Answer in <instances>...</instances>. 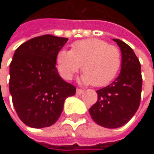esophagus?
I'll return each instance as SVG.
<instances>
[{
    "instance_id": "34e87169",
    "label": "esophagus",
    "mask_w": 154,
    "mask_h": 154,
    "mask_svg": "<svg viewBox=\"0 0 154 154\" xmlns=\"http://www.w3.org/2000/svg\"><path fill=\"white\" fill-rule=\"evenodd\" d=\"M84 93V90H82V89H77V94H82Z\"/></svg>"
}]
</instances>
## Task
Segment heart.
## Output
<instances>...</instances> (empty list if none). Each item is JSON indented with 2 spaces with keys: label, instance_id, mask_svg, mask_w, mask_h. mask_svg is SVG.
<instances>
[{
  "label": "heart",
  "instance_id": "obj_1",
  "mask_svg": "<svg viewBox=\"0 0 154 154\" xmlns=\"http://www.w3.org/2000/svg\"><path fill=\"white\" fill-rule=\"evenodd\" d=\"M121 63L119 49L96 38L77 41L70 51H60L56 56V68L63 79H72L82 65V82L98 87L116 77Z\"/></svg>",
  "mask_w": 154,
  "mask_h": 154
}]
</instances>
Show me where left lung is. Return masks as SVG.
I'll list each match as a JSON object with an SVG mask.
<instances>
[{"label": "left lung", "mask_w": 154, "mask_h": 154, "mask_svg": "<svg viewBox=\"0 0 154 154\" xmlns=\"http://www.w3.org/2000/svg\"><path fill=\"white\" fill-rule=\"evenodd\" d=\"M122 54L121 70L110 85L96 91L97 102L89 109L95 123L107 128H117L128 123L138 109L142 92L141 64L131 47L113 39Z\"/></svg>", "instance_id": "obj_1"}]
</instances>
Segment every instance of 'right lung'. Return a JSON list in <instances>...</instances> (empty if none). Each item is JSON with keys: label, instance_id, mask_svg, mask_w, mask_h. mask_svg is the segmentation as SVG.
Masks as SVG:
<instances>
[{"label": "right lung", "instance_id": "1", "mask_svg": "<svg viewBox=\"0 0 154 154\" xmlns=\"http://www.w3.org/2000/svg\"><path fill=\"white\" fill-rule=\"evenodd\" d=\"M68 38L45 35L16 50L10 65V93L18 118L34 128L53 125L60 117L66 98L76 87L60 77L56 56Z\"/></svg>", "mask_w": 154, "mask_h": 154}]
</instances>
